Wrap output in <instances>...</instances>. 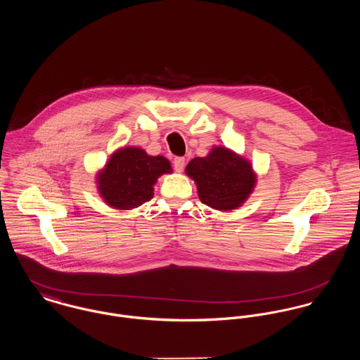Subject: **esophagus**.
<instances>
[{"label": "esophagus", "instance_id": "34e87169", "mask_svg": "<svg viewBox=\"0 0 360 360\" xmlns=\"http://www.w3.org/2000/svg\"><path fill=\"white\" fill-rule=\"evenodd\" d=\"M172 164H174V169L176 172H182L185 168V158H175Z\"/></svg>", "mask_w": 360, "mask_h": 360}]
</instances>
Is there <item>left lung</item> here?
<instances>
[{"label": "left lung", "instance_id": "8db88e82", "mask_svg": "<svg viewBox=\"0 0 360 360\" xmlns=\"http://www.w3.org/2000/svg\"><path fill=\"white\" fill-rule=\"evenodd\" d=\"M186 174L195 179L201 202L222 211L239 207L255 185L250 162L226 148L189 161Z\"/></svg>", "mask_w": 360, "mask_h": 360}]
</instances>
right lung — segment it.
<instances>
[{
  "instance_id": "1",
  "label": "right lung",
  "mask_w": 360,
  "mask_h": 360,
  "mask_svg": "<svg viewBox=\"0 0 360 360\" xmlns=\"http://www.w3.org/2000/svg\"><path fill=\"white\" fill-rule=\"evenodd\" d=\"M169 161L148 156L138 148L117 150L98 175V189L105 201L119 210H129L153 199V185L169 172Z\"/></svg>"
}]
</instances>
